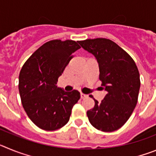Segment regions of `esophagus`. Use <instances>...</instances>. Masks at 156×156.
I'll list each match as a JSON object with an SVG mask.
<instances>
[{"label": "esophagus", "instance_id": "1", "mask_svg": "<svg viewBox=\"0 0 156 156\" xmlns=\"http://www.w3.org/2000/svg\"><path fill=\"white\" fill-rule=\"evenodd\" d=\"M80 97H81V98H85L87 97V94H85L80 93Z\"/></svg>", "mask_w": 156, "mask_h": 156}]
</instances>
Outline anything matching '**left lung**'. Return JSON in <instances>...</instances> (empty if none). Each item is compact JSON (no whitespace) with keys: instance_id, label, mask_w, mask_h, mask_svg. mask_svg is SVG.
Listing matches in <instances>:
<instances>
[{"instance_id":"left-lung-1","label":"left lung","mask_w":156,"mask_h":156,"mask_svg":"<svg viewBox=\"0 0 156 156\" xmlns=\"http://www.w3.org/2000/svg\"><path fill=\"white\" fill-rule=\"evenodd\" d=\"M98 63L101 90L107 94L101 102L87 112L90 124L104 132H112L125 124L136 107L140 74L134 61L115 42L105 38L78 42ZM92 98V97H91Z\"/></svg>"}]
</instances>
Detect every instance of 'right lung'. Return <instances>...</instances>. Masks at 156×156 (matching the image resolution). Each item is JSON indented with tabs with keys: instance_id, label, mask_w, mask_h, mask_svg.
<instances>
[{
	"instance_id": "right-lung-1",
	"label": "right lung",
	"mask_w": 156,
	"mask_h": 156,
	"mask_svg": "<svg viewBox=\"0 0 156 156\" xmlns=\"http://www.w3.org/2000/svg\"><path fill=\"white\" fill-rule=\"evenodd\" d=\"M80 48L74 41L53 40L40 47L23 65L19 77L22 104L41 129L55 130L65 126L80 98L78 90L66 92L56 85L73 53Z\"/></svg>"
}]
</instances>
